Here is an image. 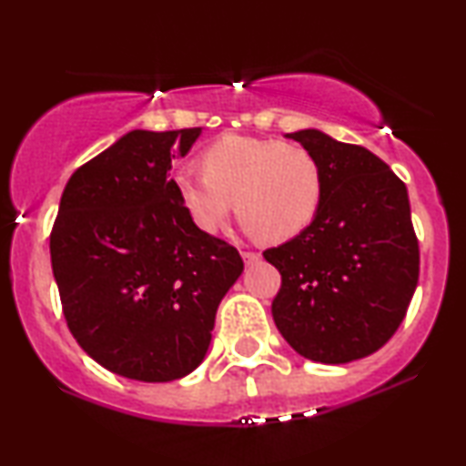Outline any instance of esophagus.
Returning <instances> with one entry per match:
<instances>
[{"instance_id": "obj_1", "label": "esophagus", "mask_w": 466, "mask_h": 466, "mask_svg": "<svg viewBox=\"0 0 466 466\" xmlns=\"http://www.w3.org/2000/svg\"><path fill=\"white\" fill-rule=\"evenodd\" d=\"M241 258H244L246 265H254L260 260V254L258 252H241Z\"/></svg>"}]
</instances>
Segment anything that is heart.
I'll use <instances>...</instances> for the list:
<instances>
[{"mask_svg":"<svg viewBox=\"0 0 466 466\" xmlns=\"http://www.w3.org/2000/svg\"><path fill=\"white\" fill-rule=\"evenodd\" d=\"M201 169L203 176L177 171L171 187L206 235L218 233L235 208L248 233L284 244L301 235L320 209V163L299 144L225 136L203 150Z\"/></svg>","mask_w":466,"mask_h":466,"instance_id":"1","label":"heart"}]
</instances>
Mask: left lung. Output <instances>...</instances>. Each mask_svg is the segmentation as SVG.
<instances>
[{
	"mask_svg": "<svg viewBox=\"0 0 466 466\" xmlns=\"http://www.w3.org/2000/svg\"><path fill=\"white\" fill-rule=\"evenodd\" d=\"M286 137L318 158L324 193L301 235L263 252L282 276L273 322L303 359L324 365L365 359L394 335L418 286L407 188L362 146L318 129Z\"/></svg>",
	"mask_w": 466,
	"mask_h": 466,
	"instance_id": "1",
	"label": "left lung"
}]
</instances>
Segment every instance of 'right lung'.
<instances>
[{"mask_svg": "<svg viewBox=\"0 0 466 466\" xmlns=\"http://www.w3.org/2000/svg\"><path fill=\"white\" fill-rule=\"evenodd\" d=\"M201 127L133 129L74 171L61 195L50 260L63 316L107 371L171 381L206 359L216 309L244 271L239 252L201 233L169 169Z\"/></svg>", "mask_w": 466, "mask_h": 466, "instance_id": "obj_1", "label": "right lung"}]
</instances>
